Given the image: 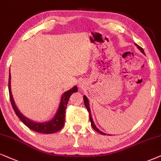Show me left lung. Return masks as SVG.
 I'll return each instance as SVG.
<instances>
[{"mask_svg": "<svg viewBox=\"0 0 161 161\" xmlns=\"http://www.w3.org/2000/svg\"><path fill=\"white\" fill-rule=\"evenodd\" d=\"M135 45H136V47H137L138 49H139V50H140V51H141L142 53H143L145 54V53H144V51H143V48H142V47H140L139 45H137V44H135ZM83 98H84V103H85V107H86L87 110V111H88V113H89V117H90V120H91V125H92V128H93V129L95 130L96 131H97V132H98V133L101 134V135H105V133H103V131H99V129H98V128L97 127V126H96V125H95V124H94V123H93V119H92V116H91V109H90V106H89L88 99H87V97H86V96H84V97H83Z\"/></svg>", "mask_w": 161, "mask_h": 161, "instance_id": "left-lung-1", "label": "left lung"}]
</instances>
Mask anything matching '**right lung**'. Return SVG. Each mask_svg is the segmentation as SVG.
Here are the masks:
<instances>
[{
    "label": "right lung",
    "instance_id": "right-lung-1",
    "mask_svg": "<svg viewBox=\"0 0 161 161\" xmlns=\"http://www.w3.org/2000/svg\"><path fill=\"white\" fill-rule=\"evenodd\" d=\"M11 75L9 76V98L11 101V104L13 105V108L15 111L16 115L23 122L24 124L27 126L30 129L33 131L39 132L42 134H53L55 132L58 131L63 128L64 125V118H65V110L67 108V104H68L69 99H70L71 94H73L74 92L78 91V88L76 86H74L70 90H69L66 92H64L62 96L59 106H58V111L53 118L51 120L43 122V123H38V122H34L31 119H28L27 117H24L22 114L20 112L19 110L16 107L15 102H14L13 95L11 92Z\"/></svg>",
    "mask_w": 161,
    "mask_h": 161
}]
</instances>
